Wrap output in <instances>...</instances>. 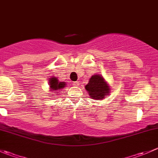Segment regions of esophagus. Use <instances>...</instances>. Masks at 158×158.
Instances as JSON below:
<instances>
[{"label":"esophagus","instance_id":"esophagus-1","mask_svg":"<svg viewBox=\"0 0 158 158\" xmlns=\"http://www.w3.org/2000/svg\"><path fill=\"white\" fill-rule=\"evenodd\" d=\"M79 85V82L78 81H76V82H73V85H76V86H78Z\"/></svg>","mask_w":158,"mask_h":158}]
</instances>
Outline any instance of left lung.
I'll list each match as a JSON object with an SVG mask.
<instances>
[{"instance_id": "1", "label": "left lung", "mask_w": 158, "mask_h": 158, "mask_svg": "<svg viewBox=\"0 0 158 158\" xmlns=\"http://www.w3.org/2000/svg\"><path fill=\"white\" fill-rule=\"evenodd\" d=\"M89 96L93 99L100 100L109 94V86L105 82L103 77L99 75H94L90 78L88 85H85Z\"/></svg>"}]
</instances>
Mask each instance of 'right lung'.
Instances as JSON below:
<instances>
[{
    "mask_svg": "<svg viewBox=\"0 0 158 158\" xmlns=\"http://www.w3.org/2000/svg\"><path fill=\"white\" fill-rule=\"evenodd\" d=\"M49 85H50L52 91H57L58 89H61L63 87H65L66 84H65V82H59L58 79L56 77H52L49 79Z\"/></svg>",
    "mask_w": 158,
    "mask_h": 158,
    "instance_id": "1",
    "label": "right lung"
}]
</instances>
